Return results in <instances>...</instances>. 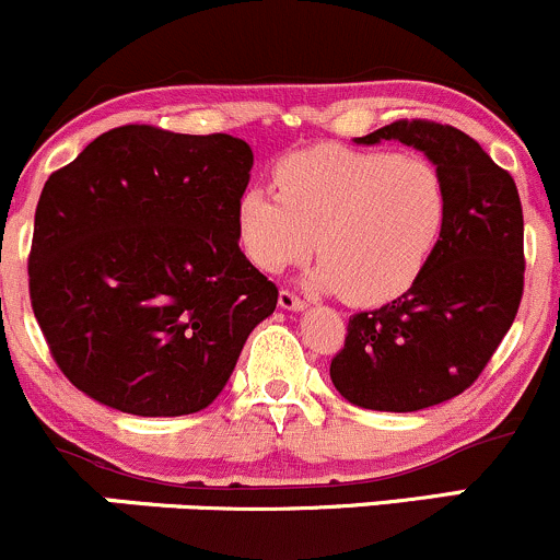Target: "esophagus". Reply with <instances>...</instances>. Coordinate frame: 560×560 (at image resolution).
Segmentation results:
<instances>
[{"label":"esophagus","instance_id":"obj_1","mask_svg":"<svg viewBox=\"0 0 560 560\" xmlns=\"http://www.w3.org/2000/svg\"><path fill=\"white\" fill-rule=\"evenodd\" d=\"M279 305H281V308H284V311H305V305H308V303H305V300H300V298L295 295V292L281 290V292H279Z\"/></svg>","mask_w":560,"mask_h":560}]
</instances>
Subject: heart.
<instances>
[{
  "mask_svg": "<svg viewBox=\"0 0 560 560\" xmlns=\"http://www.w3.org/2000/svg\"><path fill=\"white\" fill-rule=\"evenodd\" d=\"M276 192L249 187L235 203L241 249L265 273L311 255L314 290L381 305L410 290L448 220V190L432 163L384 150L308 147L279 161Z\"/></svg>",
  "mask_w": 560,
  "mask_h": 560,
  "instance_id": "1",
  "label": "heart"
}]
</instances>
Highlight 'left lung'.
I'll return each mask as SVG.
<instances>
[{
  "mask_svg": "<svg viewBox=\"0 0 560 560\" xmlns=\"http://www.w3.org/2000/svg\"><path fill=\"white\" fill-rule=\"evenodd\" d=\"M384 139L434 163L448 190V220L405 295L351 316L329 378L359 408L413 413L472 386L513 327L526 270L523 209L513 176L458 128L397 120L354 141Z\"/></svg>",
  "mask_w": 560,
  "mask_h": 560,
  "instance_id": "obj_1",
  "label": "left lung"
}]
</instances>
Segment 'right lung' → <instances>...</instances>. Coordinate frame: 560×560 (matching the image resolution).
I'll return each instance as SVG.
<instances>
[{"label":"right lung","instance_id":"obj_1","mask_svg":"<svg viewBox=\"0 0 560 560\" xmlns=\"http://www.w3.org/2000/svg\"><path fill=\"white\" fill-rule=\"evenodd\" d=\"M255 155L228 133L120 126L45 182L28 295L61 373L131 416L209 408L279 290L238 246Z\"/></svg>","mask_w":560,"mask_h":560}]
</instances>
